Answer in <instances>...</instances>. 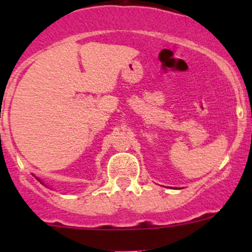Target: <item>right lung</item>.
<instances>
[{"instance_id": "add662e5", "label": "right lung", "mask_w": 252, "mask_h": 252, "mask_svg": "<svg viewBox=\"0 0 252 252\" xmlns=\"http://www.w3.org/2000/svg\"><path fill=\"white\" fill-rule=\"evenodd\" d=\"M36 179H37V180H39V182H40V183H41V184H44V183H42V182H41V180H40V179H39V178H36Z\"/></svg>"}]
</instances>
